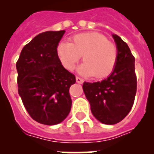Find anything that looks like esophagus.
I'll list each match as a JSON object with an SVG mask.
<instances>
[{"instance_id": "esophagus-1", "label": "esophagus", "mask_w": 154, "mask_h": 154, "mask_svg": "<svg viewBox=\"0 0 154 154\" xmlns=\"http://www.w3.org/2000/svg\"><path fill=\"white\" fill-rule=\"evenodd\" d=\"M76 81H77V83H79V84H82V83L84 82V80L79 77H76Z\"/></svg>"}]
</instances>
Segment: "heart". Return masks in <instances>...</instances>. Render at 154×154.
I'll return each mask as SVG.
<instances>
[{
	"instance_id": "heart-1",
	"label": "heart",
	"mask_w": 154,
	"mask_h": 154,
	"mask_svg": "<svg viewBox=\"0 0 154 154\" xmlns=\"http://www.w3.org/2000/svg\"><path fill=\"white\" fill-rule=\"evenodd\" d=\"M58 57L66 69H73L82 56L84 63L80 65L79 72L85 76L102 78L114 69L118 51L107 37L96 32L74 35L70 42H62L57 48Z\"/></svg>"
}]
</instances>
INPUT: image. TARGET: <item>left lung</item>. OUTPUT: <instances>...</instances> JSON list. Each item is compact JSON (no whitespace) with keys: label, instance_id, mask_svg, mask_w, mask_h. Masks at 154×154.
Here are the masks:
<instances>
[{"label":"left lung","instance_id":"1","mask_svg":"<svg viewBox=\"0 0 154 154\" xmlns=\"http://www.w3.org/2000/svg\"><path fill=\"white\" fill-rule=\"evenodd\" d=\"M118 57L112 73L101 82H85L83 91L96 119L105 125H114L131 110L137 92L135 58L128 45L116 34Z\"/></svg>","mask_w":154,"mask_h":154}]
</instances>
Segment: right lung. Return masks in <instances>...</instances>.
Listing matches in <instances>:
<instances>
[{
  "mask_svg": "<svg viewBox=\"0 0 154 154\" xmlns=\"http://www.w3.org/2000/svg\"><path fill=\"white\" fill-rule=\"evenodd\" d=\"M65 32L47 31L36 36L24 46L16 64L24 106L34 121L47 125L63 122L72 106L69 91L76 78L63 67L57 52Z\"/></svg>",
  "mask_w": 154,
  "mask_h": 154,
  "instance_id": "right-lung-1",
  "label": "right lung"
}]
</instances>
